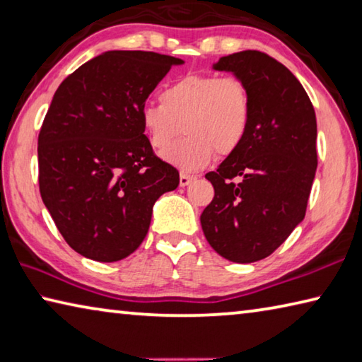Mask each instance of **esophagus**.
Segmentation results:
<instances>
[{"instance_id": "1", "label": "esophagus", "mask_w": 362, "mask_h": 362, "mask_svg": "<svg viewBox=\"0 0 362 362\" xmlns=\"http://www.w3.org/2000/svg\"><path fill=\"white\" fill-rule=\"evenodd\" d=\"M194 180H195V176H192V175H187V173H181L180 175V185L182 187H186V186L191 185Z\"/></svg>"}]
</instances>
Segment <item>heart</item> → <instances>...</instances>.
<instances>
[{
  "label": "heart",
  "mask_w": 362,
  "mask_h": 362,
  "mask_svg": "<svg viewBox=\"0 0 362 362\" xmlns=\"http://www.w3.org/2000/svg\"><path fill=\"white\" fill-rule=\"evenodd\" d=\"M139 120L151 146L165 151L180 132L187 138L163 152V160L181 171H197L216 151L240 148L251 124L248 88L235 76L187 74L160 92V103H144Z\"/></svg>",
  "instance_id": "heart-1"
}]
</instances>
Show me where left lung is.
Returning <instances> with one entry per match:
<instances>
[{
	"instance_id": "left-lung-1",
	"label": "left lung",
	"mask_w": 362,
	"mask_h": 362,
	"mask_svg": "<svg viewBox=\"0 0 362 362\" xmlns=\"http://www.w3.org/2000/svg\"><path fill=\"white\" fill-rule=\"evenodd\" d=\"M213 69L243 81L251 124L240 148L205 175L214 197L200 223L219 256L250 264L270 256L305 218L318 165L316 116L296 76L267 54L221 57Z\"/></svg>"
}]
</instances>
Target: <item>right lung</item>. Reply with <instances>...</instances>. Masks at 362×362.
<instances>
[{"instance_id": "right-lung-1", "label": "right lung", "mask_w": 362, "mask_h": 362, "mask_svg": "<svg viewBox=\"0 0 362 362\" xmlns=\"http://www.w3.org/2000/svg\"><path fill=\"white\" fill-rule=\"evenodd\" d=\"M181 59L107 50L62 82L37 136L40 192L65 242L116 262L149 230L152 206L180 173L154 156L139 110Z\"/></svg>"}]
</instances>
